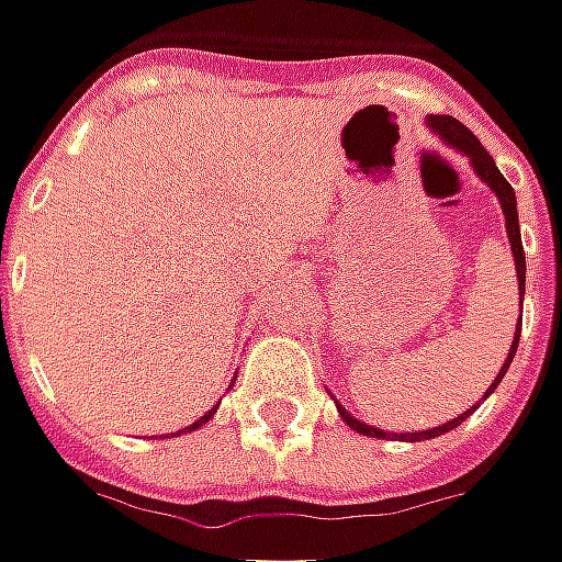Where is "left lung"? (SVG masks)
<instances>
[{
    "mask_svg": "<svg viewBox=\"0 0 562 562\" xmlns=\"http://www.w3.org/2000/svg\"><path fill=\"white\" fill-rule=\"evenodd\" d=\"M427 125L437 132V135L443 137L447 144H452V147H459L465 157L472 159V166H475V172L484 179V182L491 184L494 191H497V198H501V207H503V216H506V233H509V245H513V257H516V273H519V292H525V251H522V235H519V213H516V191H513V184L503 179V172L494 166V157L481 147V140H477L459 119H452V115H430L427 119ZM519 333H522V327L516 329V339H513V349H509V355H506V361H503L501 374H497V380L491 383V390L487 393H494V386L501 383L503 374H506V368H509V361H513V355H516V349H519ZM484 393V396H487ZM469 412H475V408H469ZM465 412V415H469ZM339 415L346 418V425L352 427V430H358V434H364V437H378V440H393V437H400V440H430V437H440V434H447V430H452V427H459L462 422H465V415H459V418H452V422H447V425L434 427V430H422V434H386V430H380V427H368L361 425L358 418H352L346 408H339Z\"/></svg>",
    "mask_w": 562,
    "mask_h": 562,
    "instance_id": "8db88e82",
    "label": "left lung"
}]
</instances>
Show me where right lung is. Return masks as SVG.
Segmentation results:
<instances>
[{
    "label": "right lung",
    "mask_w": 562,
    "mask_h": 562,
    "mask_svg": "<svg viewBox=\"0 0 562 562\" xmlns=\"http://www.w3.org/2000/svg\"><path fill=\"white\" fill-rule=\"evenodd\" d=\"M210 415H213V408H210V412H207V415H204V418H201V422H194V425H191V427H201V425H204V422H207ZM191 427H188V430H191Z\"/></svg>",
    "instance_id": "obj_1"
}]
</instances>
